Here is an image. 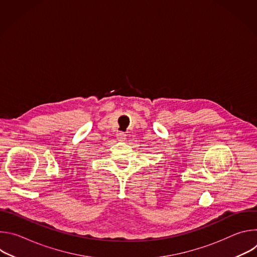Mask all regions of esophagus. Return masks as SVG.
Listing matches in <instances>:
<instances>
[{
  "instance_id": "34e87169",
  "label": "esophagus",
  "mask_w": 257,
  "mask_h": 257,
  "mask_svg": "<svg viewBox=\"0 0 257 257\" xmlns=\"http://www.w3.org/2000/svg\"><path fill=\"white\" fill-rule=\"evenodd\" d=\"M117 138L120 140V141H124L126 139V134L124 132H120L117 134Z\"/></svg>"
}]
</instances>
